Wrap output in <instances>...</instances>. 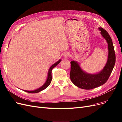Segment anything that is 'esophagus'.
<instances>
[{
	"instance_id": "34e87169",
	"label": "esophagus",
	"mask_w": 122,
	"mask_h": 122,
	"mask_svg": "<svg viewBox=\"0 0 122 122\" xmlns=\"http://www.w3.org/2000/svg\"><path fill=\"white\" fill-rule=\"evenodd\" d=\"M69 53L65 52V53L64 54V55H63V56H64V58H67L69 56Z\"/></svg>"
}]
</instances>
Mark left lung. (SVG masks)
<instances>
[{
    "label": "left lung",
    "instance_id": "left-lung-1",
    "mask_svg": "<svg viewBox=\"0 0 122 122\" xmlns=\"http://www.w3.org/2000/svg\"><path fill=\"white\" fill-rule=\"evenodd\" d=\"M99 29L108 47V60L103 70L97 74H88L82 70L77 61L70 62L71 80L75 86L81 89L90 90L103 85L108 80L115 64L116 56L112 39L105 29L102 27Z\"/></svg>",
    "mask_w": 122,
    "mask_h": 122
}]
</instances>
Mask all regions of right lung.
<instances>
[{
	"mask_svg": "<svg viewBox=\"0 0 122 122\" xmlns=\"http://www.w3.org/2000/svg\"><path fill=\"white\" fill-rule=\"evenodd\" d=\"M61 60L60 59L59 61H58L57 62H56L55 63H54V64H53L51 67L50 68H49V70L48 71V76H47V80L45 82V83H44V84L43 85V86H41V87H40L39 88L35 90H34V91H27V90H24L23 91H25V92H26L27 93H38L42 90H44L45 89H46L47 87H48L51 82V80H52V70L55 67H56L59 63L61 62Z\"/></svg>",
	"mask_w": 122,
	"mask_h": 122,
	"instance_id": "obj_1",
	"label": "right lung"
}]
</instances>
